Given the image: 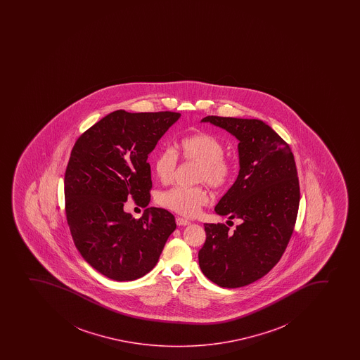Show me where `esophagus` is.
<instances>
[{"label": "esophagus", "mask_w": 360, "mask_h": 360, "mask_svg": "<svg viewBox=\"0 0 360 360\" xmlns=\"http://www.w3.org/2000/svg\"><path fill=\"white\" fill-rule=\"evenodd\" d=\"M191 222L188 219H184V217H176V224L178 226H188Z\"/></svg>", "instance_id": "obj_1"}]
</instances>
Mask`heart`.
<instances>
[{"instance_id": "b5f03b06", "label": "heart", "mask_w": 360, "mask_h": 360, "mask_svg": "<svg viewBox=\"0 0 360 360\" xmlns=\"http://www.w3.org/2000/svg\"><path fill=\"white\" fill-rule=\"evenodd\" d=\"M179 153L187 162L198 165L197 182L221 190L227 186L236 173V165L224 155L221 139L209 133H195L185 136L179 144ZM178 168V156L173 149L165 148L153 160V169L163 184L173 181ZM209 192L204 186H175L162 192L158 202L165 209L184 216H195L209 202Z\"/></svg>"}]
</instances>
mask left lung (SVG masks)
I'll use <instances>...</instances> for the list:
<instances>
[{
  "mask_svg": "<svg viewBox=\"0 0 360 360\" xmlns=\"http://www.w3.org/2000/svg\"><path fill=\"white\" fill-rule=\"evenodd\" d=\"M202 122L239 141V175L215 211L240 224L233 231L204 224L199 266L219 287H244L266 275L290 243L300 200L297 165L290 145L263 121L211 115Z\"/></svg>",
  "mask_w": 360,
  "mask_h": 360,
  "instance_id": "obj_1",
  "label": "left lung"
}]
</instances>
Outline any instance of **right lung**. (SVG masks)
Returning a JSON list of instances; mask_svg holds the SVG:
<instances>
[{
	"mask_svg": "<svg viewBox=\"0 0 360 360\" xmlns=\"http://www.w3.org/2000/svg\"><path fill=\"white\" fill-rule=\"evenodd\" d=\"M180 112L116 110L75 141L65 173L67 224L84 259L108 278L133 281L158 264L176 224L149 207L141 219L124 210L132 198L149 205V153Z\"/></svg>",
	"mask_w": 360,
	"mask_h": 360,
	"instance_id": "add662e5",
	"label": "right lung"
}]
</instances>
